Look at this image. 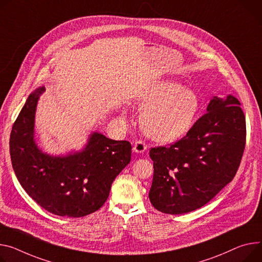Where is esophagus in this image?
Listing matches in <instances>:
<instances>
[{
  "mask_svg": "<svg viewBox=\"0 0 262 262\" xmlns=\"http://www.w3.org/2000/svg\"><path fill=\"white\" fill-rule=\"evenodd\" d=\"M133 150L136 153H144L147 150V145L145 142H143V140H137V142L134 144Z\"/></svg>",
  "mask_w": 262,
  "mask_h": 262,
  "instance_id": "34e87169",
  "label": "esophagus"
}]
</instances>
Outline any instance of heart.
Segmentation results:
<instances>
[{
  "mask_svg": "<svg viewBox=\"0 0 262 262\" xmlns=\"http://www.w3.org/2000/svg\"><path fill=\"white\" fill-rule=\"evenodd\" d=\"M144 109L140 126L144 133L160 143L183 137L192 127L199 109L197 95L175 82H162L137 96Z\"/></svg>",
  "mask_w": 262,
  "mask_h": 262,
  "instance_id": "1",
  "label": "heart"
}]
</instances>
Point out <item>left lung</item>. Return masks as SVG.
<instances>
[{
	"instance_id": "1",
	"label": "left lung",
	"mask_w": 262,
	"mask_h": 262,
	"mask_svg": "<svg viewBox=\"0 0 262 262\" xmlns=\"http://www.w3.org/2000/svg\"><path fill=\"white\" fill-rule=\"evenodd\" d=\"M239 100L214 96L208 112L178 142L150 150L152 206L166 214L199 209L234 178L246 147V116Z\"/></svg>"
}]
</instances>
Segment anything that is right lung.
Segmentation results:
<instances>
[{"label":"right lung","mask_w":262,"mask_h":262,"mask_svg":"<svg viewBox=\"0 0 262 262\" xmlns=\"http://www.w3.org/2000/svg\"><path fill=\"white\" fill-rule=\"evenodd\" d=\"M44 87L31 93L12 126L9 151L17 180L46 211L83 217L102 208L115 177L131 160V144L94 132L80 152L51 156L34 140V115Z\"/></svg>","instance_id":"add662e5"}]
</instances>
